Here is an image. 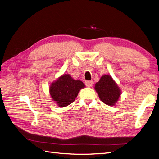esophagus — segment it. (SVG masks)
Wrapping results in <instances>:
<instances>
[{
    "instance_id": "1",
    "label": "esophagus",
    "mask_w": 159,
    "mask_h": 159,
    "mask_svg": "<svg viewBox=\"0 0 159 159\" xmlns=\"http://www.w3.org/2000/svg\"><path fill=\"white\" fill-rule=\"evenodd\" d=\"M85 85H86V86H87V87H91V85H93V81H85Z\"/></svg>"
}]
</instances>
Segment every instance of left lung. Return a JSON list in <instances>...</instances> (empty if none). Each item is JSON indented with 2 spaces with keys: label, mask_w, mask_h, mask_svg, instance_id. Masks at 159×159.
Masks as SVG:
<instances>
[{
  "label": "left lung",
  "mask_w": 159,
  "mask_h": 159,
  "mask_svg": "<svg viewBox=\"0 0 159 159\" xmlns=\"http://www.w3.org/2000/svg\"><path fill=\"white\" fill-rule=\"evenodd\" d=\"M100 100L109 106H113L121 95V90L109 75H103L94 87Z\"/></svg>",
  "instance_id": "obj_1"
}]
</instances>
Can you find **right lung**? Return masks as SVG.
<instances>
[{"label": "right lung", "mask_w": 159, "mask_h": 159, "mask_svg": "<svg viewBox=\"0 0 159 159\" xmlns=\"http://www.w3.org/2000/svg\"><path fill=\"white\" fill-rule=\"evenodd\" d=\"M85 87L82 81L75 80L70 74H63L50 84V94L54 102L60 107L73 103L80 91Z\"/></svg>", "instance_id": "add662e5"}]
</instances>
